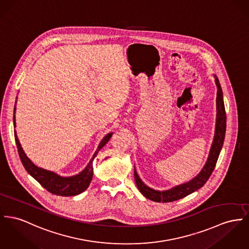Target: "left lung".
<instances>
[{
	"mask_svg": "<svg viewBox=\"0 0 249 249\" xmlns=\"http://www.w3.org/2000/svg\"><path fill=\"white\" fill-rule=\"evenodd\" d=\"M213 77H214V81L217 87L215 130H214L213 141L205 165L203 166L198 175L195 177L192 180L175 186L165 191H158L148 187L140 178L136 168H134V178H135L137 187L139 191L142 193V195L146 198L155 202H162V203L173 202V201L183 198L193 194L194 192L197 191L201 187H203L204 184L207 182V180L211 177L212 173L213 172L218 157L220 155V152L224 143L226 126H227V117H226V110H225V105H224L223 91L217 76L213 75Z\"/></svg>",
	"mask_w": 249,
	"mask_h": 249,
	"instance_id": "left-lung-1",
	"label": "left lung"
}]
</instances>
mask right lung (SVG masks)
Returning <instances> with one entry per match:
<instances>
[{
	"mask_svg": "<svg viewBox=\"0 0 249 249\" xmlns=\"http://www.w3.org/2000/svg\"><path fill=\"white\" fill-rule=\"evenodd\" d=\"M16 103L17 101L15 102L14 116H13V122H14L15 127H16V118H15ZM14 133H15V141L17 144L18 152L20 160L22 162V165L24 166L25 170L44 189L50 192L51 194L55 196H73L86 191V189L89 186V183L93 177V167H92L93 160L97 156L100 150L107 144V142L109 141V139L113 134V132L108 133L103 138V140L101 141L97 147V150L95 151L91 160H89V162L88 163V165L86 166V168L82 172L71 177H61L54 172L45 170L43 168L35 165L22 149L19 143V141L18 139L16 130Z\"/></svg>",
	"mask_w": 249,
	"mask_h": 249,
	"instance_id": "1",
	"label": "right lung"
}]
</instances>
